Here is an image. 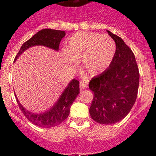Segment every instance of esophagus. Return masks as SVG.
Here are the masks:
<instances>
[{"label": "esophagus", "mask_w": 156, "mask_h": 156, "mask_svg": "<svg viewBox=\"0 0 156 156\" xmlns=\"http://www.w3.org/2000/svg\"><path fill=\"white\" fill-rule=\"evenodd\" d=\"M87 87V82L86 80H82L80 82V89H86Z\"/></svg>", "instance_id": "34e87169"}]
</instances>
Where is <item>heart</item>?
<instances>
[{"label": "heart", "instance_id": "b5f03b06", "mask_svg": "<svg viewBox=\"0 0 156 156\" xmlns=\"http://www.w3.org/2000/svg\"><path fill=\"white\" fill-rule=\"evenodd\" d=\"M66 51L72 59L82 62L83 69L89 75L96 76L111 64L115 53V44L108 36L81 32L69 39ZM73 60L69 62L74 66Z\"/></svg>", "mask_w": 156, "mask_h": 156}]
</instances>
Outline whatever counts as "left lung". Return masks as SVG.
I'll return each mask as SVG.
<instances>
[{"mask_svg":"<svg viewBox=\"0 0 156 156\" xmlns=\"http://www.w3.org/2000/svg\"><path fill=\"white\" fill-rule=\"evenodd\" d=\"M116 46L111 64L94 77L89 88L94 98L89 109L90 117L101 124H114L127 115L137 99L139 71L131 49L120 37L108 31Z\"/></svg>","mask_w":156,"mask_h":156,"instance_id":"left-lung-1","label":"left lung"}]
</instances>
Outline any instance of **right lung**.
Instances as JSON below:
<instances>
[{
    "mask_svg": "<svg viewBox=\"0 0 156 156\" xmlns=\"http://www.w3.org/2000/svg\"><path fill=\"white\" fill-rule=\"evenodd\" d=\"M65 36L66 33L62 30L51 29H44L40 30L34 37H32L30 40L22 45L14 62L19 58V56L23 52L34 46H44L58 51L60 42ZM79 93L80 82L77 80H72L65 88L57 101L50 108L39 113L27 110L19 102L17 98L16 100L23 113L32 123L39 127L49 128L58 126L69 116L71 105L75 101Z\"/></svg>",
    "mask_w": 156,
    "mask_h": 156,
    "instance_id": "1",
    "label": "right lung"
}]
</instances>
